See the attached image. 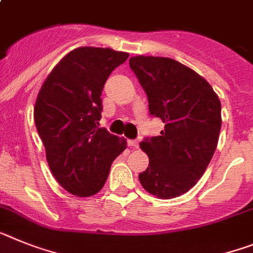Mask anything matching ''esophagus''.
I'll use <instances>...</instances> for the list:
<instances>
[{"instance_id":"obj_1","label":"esophagus","mask_w":253,"mask_h":253,"mask_svg":"<svg viewBox=\"0 0 253 253\" xmlns=\"http://www.w3.org/2000/svg\"><path fill=\"white\" fill-rule=\"evenodd\" d=\"M128 146L131 148H138L139 147V143H138V141H135V139H128Z\"/></svg>"}]
</instances>
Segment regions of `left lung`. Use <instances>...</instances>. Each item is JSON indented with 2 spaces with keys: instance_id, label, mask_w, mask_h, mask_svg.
Here are the masks:
<instances>
[{
  "instance_id": "left-lung-1",
  "label": "left lung",
  "mask_w": 253,
  "mask_h": 253,
  "mask_svg": "<svg viewBox=\"0 0 253 253\" xmlns=\"http://www.w3.org/2000/svg\"><path fill=\"white\" fill-rule=\"evenodd\" d=\"M129 65L147 94L150 114L165 124L161 135L141 142L150 164L139 182L157 198H175L194 187L212 159L221 103L206 79L175 60L135 56Z\"/></svg>"
}]
</instances>
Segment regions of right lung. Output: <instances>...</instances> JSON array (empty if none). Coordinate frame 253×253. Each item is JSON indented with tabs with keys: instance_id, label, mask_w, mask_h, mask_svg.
Masks as SVG:
<instances>
[{
	"instance_id": "obj_1",
	"label": "right lung",
	"mask_w": 253,
	"mask_h": 253,
	"mask_svg": "<svg viewBox=\"0 0 253 253\" xmlns=\"http://www.w3.org/2000/svg\"><path fill=\"white\" fill-rule=\"evenodd\" d=\"M129 53L79 47L64 56L41 87L34 106L37 130L53 176L65 191L89 197L98 193L112 161L126 141L98 126L103 85Z\"/></svg>"
}]
</instances>
